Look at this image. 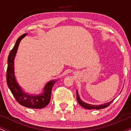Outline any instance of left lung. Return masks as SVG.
<instances>
[{
    "instance_id": "obj_1",
    "label": "left lung",
    "mask_w": 131,
    "mask_h": 131,
    "mask_svg": "<svg viewBox=\"0 0 131 131\" xmlns=\"http://www.w3.org/2000/svg\"><path fill=\"white\" fill-rule=\"evenodd\" d=\"M77 100L78 103L80 104V105H81L83 108H86V109H89V110H92V109H96V110H100V109H103V108H105L106 107H108L112 103V102L113 101V100L112 101H110V102L106 103L105 104H102V105H90V104H88L84 102L83 101H82L81 99L80 98V96H79V93H78L77 91Z\"/></svg>"
}]
</instances>
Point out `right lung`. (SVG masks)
Wrapping results in <instances>:
<instances>
[{
    "label": "right lung",
    "instance_id": "obj_1",
    "mask_svg": "<svg viewBox=\"0 0 131 131\" xmlns=\"http://www.w3.org/2000/svg\"><path fill=\"white\" fill-rule=\"evenodd\" d=\"M26 35V34H23L17 39L14 47L9 54L6 75L7 84L16 100L20 105L27 108L39 109L44 108L49 103L51 100V91L52 87L57 80H52L47 82L43 88V92L39 95L29 94L26 93L23 91L18 84L14 75V59L16 54L19 43Z\"/></svg>",
    "mask_w": 131,
    "mask_h": 131
}]
</instances>
